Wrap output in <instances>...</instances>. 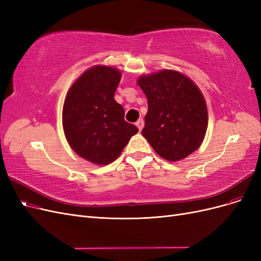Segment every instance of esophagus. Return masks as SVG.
Returning a JSON list of instances; mask_svg holds the SVG:
<instances>
[{"label": "esophagus", "mask_w": 261, "mask_h": 261, "mask_svg": "<svg viewBox=\"0 0 261 261\" xmlns=\"http://www.w3.org/2000/svg\"><path fill=\"white\" fill-rule=\"evenodd\" d=\"M136 126L138 127L139 132H140L141 129H143V127H144V121L140 118V120H138V121L136 122Z\"/></svg>", "instance_id": "34e87169"}]
</instances>
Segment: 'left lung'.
Here are the masks:
<instances>
[{
    "label": "left lung",
    "instance_id": "obj_1",
    "mask_svg": "<svg viewBox=\"0 0 261 261\" xmlns=\"http://www.w3.org/2000/svg\"><path fill=\"white\" fill-rule=\"evenodd\" d=\"M137 83L148 99L141 134L154 151L165 160L178 161L198 149L208 125L198 87L170 69L140 77Z\"/></svg>",
    "mask_w": 261,
    "mask_h": 261
}]
</instances>
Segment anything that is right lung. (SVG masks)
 <instances>
[{
	"instance_id": "right-lung-1",
	"label": "right lung",
	"mask_w": 261,
	"mask_h": 261,
	"mask_svg": "<svg viewBox=\"0 0 261 261\" xmlns=\"http://www.w3.org/2000/svg\"><path fill=\"white\" fill-rule=\"evenodd\" d=\"M121 72L94 66L70 87L63 107V128L69 146L84 159L109 164L117 159L138 132L124 120V109L114 100Z\"/></svg>"
}]
</instances>
